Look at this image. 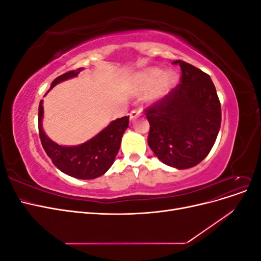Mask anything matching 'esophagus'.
<instances>
[{"label": "esophagus", "instance_id": "obj_1", "mask_svg": "<svg viewBox=\"0 0 261 261\" xmlns=\"http://www.w3.org/2000/svg\"><path fill=\"white\" fill-rule=\"evenodd\" d=\"M141 114V109L140 108H135L134 110H132V112L129 113V117L130 120H134V118L137 117L138 115Z\"/></svg>", "mask_w": 261, "mask_h": 261}]
</instances>
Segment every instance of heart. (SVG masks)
I'll use <instances>...</instances> for the list:
<instances>
[{
  "instance_id": "b5f03b06",
  "label": "heart",
  "mask_w": 261,
  "mask_h": 261,
  "mask_svg": "<svg viewBox=\"0 0 261 261\" xmlns=\"http://www.w3.org/2000/svg\"><path fill=\"white\" fill-rule=\"evenodd\" d=\"M162 76V70L160 69H151L145 75V82L147 85H154ZM176 76L173 73H167L163 75L162 78V87L163 88H169L170 86L175 83Z\"/></svg>"
}]
</instances>
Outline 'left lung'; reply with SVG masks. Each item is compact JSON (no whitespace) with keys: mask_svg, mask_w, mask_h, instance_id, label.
I'll list each match as a JSON object with an SVG mask.
<instances>
[{"mask_svg":"<svg viewBox=\"0 0 261 261\" xmlns=\"http://www.w3.org/2000/svg\"><path fill=\"white\" fill-rule=\"evenodd\" d=\"M179 84L145 109L150 124L148 145L159 159L177 169L200 163L216 143L221 103L208 74L176 60Z\"/></svg>","mask_w":261,"mask_h":261,"instance_id":"8db88e82","label":"left lung"}]
</instances>
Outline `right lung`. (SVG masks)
Here are the masks:
<instances>
[{
	"mask_svg": "<svg viewBox=\"0 0 261 261\" xmlns=\"http://www.w3.org/2000/svg\"><path fill=\"white\" fill-rule=\"evenodd\" d=\"M83 67L63 74L55 78L50 89L68 78L78 75ZM43 115L42 101L39 105L38 126L39 137L46 154L51 158L53 164L65 174L81 179H92L103 175L111 168L115 156L120 150L121 140L125 129L128 127L129 116L116 118L111 124L99 133L96 137L87 143L75 147H63L53 143L45 136L41 120Z\"/></svg>",
	"mask_w": 261,
	"mask_h": 261,
	"instance_id": "obj_1",
	"label": "right lung"
}]
</instances>
